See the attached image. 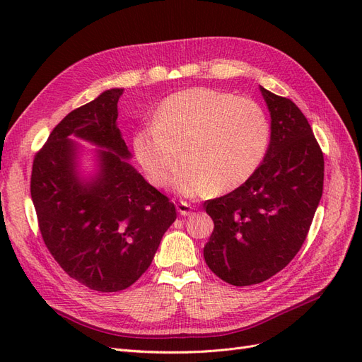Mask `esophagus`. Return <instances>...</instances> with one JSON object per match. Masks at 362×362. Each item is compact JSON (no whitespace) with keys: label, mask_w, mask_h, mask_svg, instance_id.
<instances>
[{"label":"esophagus","mask_w":362,"mask_h":362,"mask_svg":"<svg viewBox=\"0 0 362 362\" xmlns=\"http://www.w3.org/2000/svg\"><path fill=\"white\" fill-rule=\"evenodd\" d=\"M177 210L181 216H190L193 211V206L189 205L187 202H178L177 204Z\"/></svg>","instance_id":"34e87169"}]
</instances>
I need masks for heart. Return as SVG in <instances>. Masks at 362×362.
<instances>
[{"mask_svg": "<svg viewBox=\"0 0 362 362\" xmlns=\"http://www.w3.org/2000/svg\"><path fill=\"white\" fill-rule=\"evenodd\" d=\"M270 139V120L259 104L194 87L160 103L154 124L133 133V151L148 180L158 187L169 182L182 152L187 158L173 173V189L199 196L213 187L231 192L249 181L264 161Z\"/></svg>", "mask_w": 362, "mask_h": 362, "instance_id": "b5f03b06", "label": "heart"}]
</instances>
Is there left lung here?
Returning a JSON list of instances; mask_svg holds the SVG:
<instances>
[{"instance_id":"8db88e82","label":"left lung","mask_w":362,"mask_h":362,"mask_svg":"<svg viewBox=\"0 0 362 362\" xmlns=\"http://www.w3.org/2000/svg\"><path fill=\"white\" fill-rule=\"evenodd\" d=\"M270 113L267 156L249 181L205 202L214 231L206 266L231 286L276 275L302 247L323 193L325 161L299 107L259 86Z\"/></svg>"}]
</instances>
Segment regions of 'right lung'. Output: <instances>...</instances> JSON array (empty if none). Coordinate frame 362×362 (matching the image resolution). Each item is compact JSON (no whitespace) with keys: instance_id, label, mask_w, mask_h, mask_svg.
I'll list each match as a JSON object with an SVG mask.
<instances>
[{"instance_id":"right-lung-1","label":"right lung","mask_w":362,"mask_h":362,"mask_svg":"<svg viewBox=\"0 0 362 362\" xmlns=\"http://www.w3.org/2000/svg\"><path fill=\"white\" fill-rule=\"evenodd\" d=\"M122 92L105 90L71 112L52 129L31 172V201L51 255L71 278L103 293L133 286L177 218L173 202L129 163L133 156L117 127ZM78 139L100 148L89 151L92 171L82 166Z\"/></svg>"}]
</instances>
